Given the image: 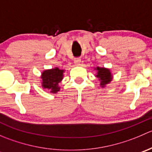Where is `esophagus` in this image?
<instances>
[{"label": "esophagus", "mask_w": 152, "mask_h": 152, "mask_svg": "<svg viewBox=\"0 0 152 152\" xmlns=\"http://www.w3.org/2000/svg\"><path fill=\"white\" fill-rule=\"evenodd\" d=\"M81 62V58L78 57V58H75L74 59V63L76 65H80Z\"/></svg>", "instance_id": "esophagus-1"}]
</instances>
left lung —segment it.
<instances>
[{
    "instance_id": "obj_1",
    "label": "left lung",
    "mask_w": 152,
    "mask_h": 152,
    "mask_svg": "<svg viewBox=\"0 0 152 152\" xmlns=\"http://www.w3.org/2000/svg\"><path fill=\"white\" fill-rule=\"evenodd\" d=\"M98 73L96 75V77L101 81V84L102 87H104L106 85L110 83L113 79V76H112L110 70L107 68L104 67H96Z\"/></svg>"
}]
</instances>
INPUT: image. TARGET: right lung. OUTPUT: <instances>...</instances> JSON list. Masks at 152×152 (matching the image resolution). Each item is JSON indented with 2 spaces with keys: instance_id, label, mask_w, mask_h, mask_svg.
<instances>
[{
  "instance_id": "right-lung-1",
  "label": "right lung",
  "mask_w": 152,
  "mask_h": 152,
  "mask_svg": "<svg viewBox=\"0 0 152 152\" xmlns=\"http://www.w3.org/2000/svg\"><path fill=\"white\" fill-rule=\"evenodd\" d=\"M64 70H60L58 67H55L50 70H46L42 72V86L43 88L48 89L50 93H56L59 91L60 87L58 86L59 82L63 79Z\"/></svg>"
}]
</instances>
